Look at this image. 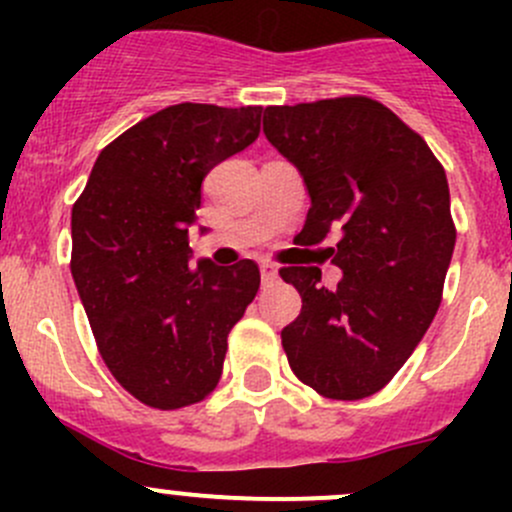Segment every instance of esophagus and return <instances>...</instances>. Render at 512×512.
Returning a JSON list of instances; mask_svg holds the SVG:
<instances>
[{"label": "esophagus", "mask_w": 512, "mask_h": 512, "mask_svg": "<svg viewBox=\"0 0 512 512\" xmlns=\"http://www.w3.org/2000/svg\"><path fill=\"white\" fill-rule=\"evenodd\" d=\"M260 275H262V282H272L277 280V265H272V262H262L260 265Z\"/></svg>", "instance_id": "1"}]
</instances>
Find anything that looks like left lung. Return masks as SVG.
I'll list each match as a JSON object with an SVG mask.
<instances>
[{"label": "left lung", "instance_id": "obj_1", "mask_svg": "<svg viewBox=\"0 0 512 512\" xmlns=\"http://www.w3.org/2000/svg\"><path fill=\"white\" fill-rule=\"evenodd\" d=\"M265 136L297 165L312 198L302 237L342 270L282 267L302 312L282 329L294 376L317 394L356 401L384 389L441 304L456 245L446 170L414 128L366 96L267 106Z\"/></svg>", "mask_w": 512, "mask_h": 512}]
</instances>
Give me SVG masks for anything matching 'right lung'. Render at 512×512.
I'll return each instance as SVG.
<instances>
[{
	"label": "right lung",
	"instance_id": "obj_1",
	"mask_svg": "<svg viewBox=\"0 0 512 512\" xmlns=\"http://www.w3.org/2000/svg\"><path fill=\"white\" fill-rule=\"evenodd\" d=\"M262 106L175 103L108 143L71 210V275L118 384L151 409L218 386L227 334L260 289L252 260L190 262L203 178L260 136Z\"/></svg>",
	"mask_w": 512,
	"mask_h": 512
}]
</instances>
